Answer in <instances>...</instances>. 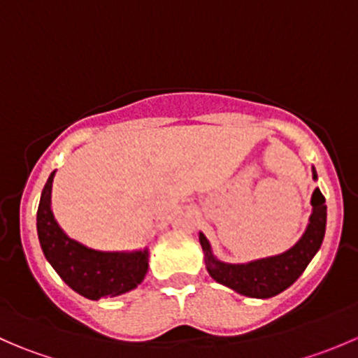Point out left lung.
Here are the masks:
<instances>
[{
	"instance_id": "obj_1",
	"label": "left lung",
	"mask_w": 358,
	"mask_h": 358,
	"mask_svg": "<svg viewBox=\"0 0 358 358\" xmlns=\"http://www.w3.org/2000/svg\"><path fill=\"white\" fill-rule=\"evenodd\" d=\"M313 178H317L315 169H313ZM312 206L313 211L306 232L296 243V246L279 256L244 263V265H230V263L218 262L213 256L204 234H199L209 275L216 282L237 291L239 294L249 296V298H272V296L287 289L305 272L306 265L319 251L324 241V234H326L327 206L326 197L319 189L313 190Z\"/></svg>"
}]
</instances>
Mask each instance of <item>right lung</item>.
Wrapping results in <instances>:
<instances>
[{"label": "right lung", "instance_id": "1", "mask_svg": "<svg viewBox=\"0 0 358 358\" xmlns=\"http://www.w3.org/2000/svg\"><path fill=\"white\" fill-rule=\"evenodd\" d=\"M55 171L41 192L38 237L46 259L71 289L88 299L114 298L135 289L147 273V251L102 252L69 239L53 218L50 194Z\"/></svg>", "mask_w": 358, "mask_h": 358}]
</instances>
